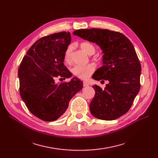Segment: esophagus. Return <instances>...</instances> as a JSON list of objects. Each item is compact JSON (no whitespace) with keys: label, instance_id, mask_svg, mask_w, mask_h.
Instances as JSON below:
<instances>
[{"label":"esophagus","instance_id":"1","mask_svg":"<svg viewBox=\"0 0 158 158\" xmlns=\"http://www.w3.org/2000/svg\"><path fill=\"white\" fill-rule=\"evenodd\" d=\"M83 85H84V87H88V85H89V84L87 82H85V81H84V82H83Z\"/></svg>","mask_w":158,"mask_h":158}]
</instances>
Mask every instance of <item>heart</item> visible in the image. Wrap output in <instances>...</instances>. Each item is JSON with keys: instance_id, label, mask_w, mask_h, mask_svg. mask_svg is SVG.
<instances>
[{"instance_id": "1", "label": "heart", "mask_w": 158, "mask_h": 158, "mask_svg": "<svg viewBox=\"0 0 158 158\" xmlns=\"http://www.w3.org/2000/svg\"><path fill=\"white\" fill-rule=\"evenodd\" d=\"M80 48L84 51L86 53L89 55H92L95 53V48L93 44L89 42H82L81 43ZM73 50V45H69L67 48L66 49L64 52V61L66 63H70L71 62V54ZM95 70V66L94 64H88L84 66L76 65L72 69L73 74L80 79L85 80L89 77Z\"/></svg>"}]
</instances>
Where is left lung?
I'll return each mask as SVG.
<instances>
[{"instance_id": "obj_1", "label": "left lung", "mask_w": 158, "mask_h": 158, "mask_svg": "<svg viewBox=\"0 0 158 158\" xmlns=\"http://www.w3.org/2000/svg\"><path fill=\"white\" fill-rule=\"evenodd\" d=\"M73 34L95 43L103 52V65L92 77L109 83L104 89L93 85L95 94L89 104L91 113L106 121L121 117L130 109L140 88L141 64L132 43L120 32L98 28L78 30Z\"/></svg>"}]
</instances>
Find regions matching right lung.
Returning a JSON list of instances; mask_svg holds the SVG:
<instances>
[{
	"mask_svg": "<svg viewBox=\"0 0 158 158\" xmlns=\"http://www.w3.org/2000/svg\"><path fill=\"white\" fill-rule=\"evenodd\" d=\"M71 41L70 32L55 33L35 41L20 67V94L29 111L44 121H53L65 113L70 100L82 89L78 78L56 84L55 78L71 77L64 65V52Z\"/></svg>",
	"mask_w": 158,
	"mask_h": 158,
	"instance_id": "1",
	"label": "right lung"
}]
</instances>
